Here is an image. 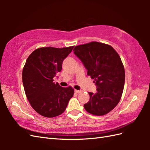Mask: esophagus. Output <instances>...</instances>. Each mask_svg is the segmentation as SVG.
Masks as SVG:
<instances>
[{"label": "esophagus", "mask_w": 150, "mask_h": 150, "mask_svg": "<svg viewBox=\"0 0 150 150\" xmlns=\"http://www.w3.org/2000/svg\"><path fill=\"white\" fill-rule=\"evenodd\" d=\"M75 92L76 93H81V90H75Z\"/></svg>", "instance_id": "1"}]
</instances>
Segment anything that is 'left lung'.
I'll use <instances>...</instances> for the list:
<instances>
[{"label":"left lung","instance_id":"8db88e82","mask_svg":"<svg viewBox=\"0 0 150 150\" xmlns=\"http://www.w3.org/2000/svg\"><path fill=\"white\" fill-rule=\"evenodd\" d=\"M73 51L97 86V93H88L85 110L97 116L107 114L119 103L123 92L125 71L120 56L111 46L98 42L77 46Z\"/></svg>","mask_w":150,"mask_h":150}]
</instances>
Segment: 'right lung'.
Returning <instances> with one entry per match:
<instances>
[{
	"mask_svg": "<svg viewBox=\"0 0 150 150\" xmlns=\"http://www.w3.org/2000/svg\"><path fill=\"white\" fill-rule=\"evenodd\" d=\"M73 48L40 47L26 60L22 70L25 93L31 106L41 115L54 117L62 114L73 96L71 86L63 88L53 82V77L62 70L63 60Z\"/></svg>",
	"mask_w": 150,
	"mask_h": 150,
	"instance_id": "right-lung-1",
	"label": "right lung"
}]
</instances>
